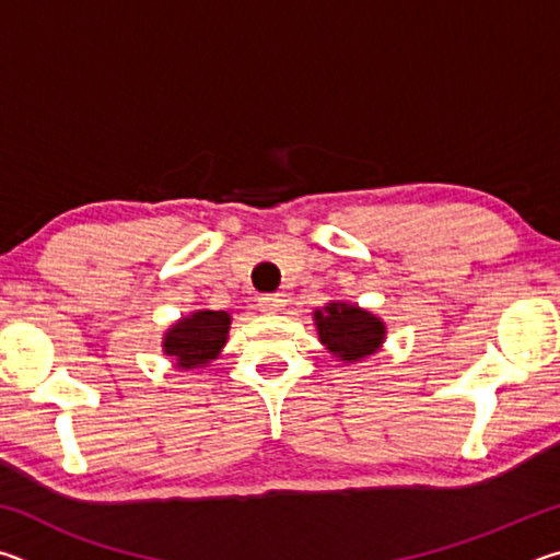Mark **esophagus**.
<instances>
[{"label": "esophagus", "mask_w": 560, "mask_h": 560, "mask_svg": "<svg viewBox=\"0 0 560 560\" xmlns=\"http://www.w3.org/2000/svg\"><path fill=\"white\" fill-rule=\"evenodd\" d=\"M283 306H287L283 293H264V296H259V308L267 311V314H277Z\"/></svg>", "instance_id": "1"}]
</instances>
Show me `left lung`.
<instances>
[{
  "label": "left lung",
  "instance_id": "obj_1",
  "mask_svg": "<svg viewBox=\"0 0 560 560\" xmlns=\"http://www.w3.org/2000/svg\"><path fill=\"white\" fill-rule=\"evenodd\" d=\"M318 336L330 353L340 360H358L377 350L383 343L385 326L373 314L348 306V303H328L324 311L314 314Z\"/></svg>",
  "mask_w": 560,
  "mask_h": 560
}]
</instances>
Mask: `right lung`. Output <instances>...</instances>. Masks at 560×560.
<instances>
[{"instance_id":"obj_1","label":"right lung","mask_w":560,"mask_h":560,"mask_svg":"<svg viewBox=\"0 0 560 560\" xmlns=\"http://www.w3.org/2000/svg\"><path fill=\"white\" fill-rule=\"evenodd\" d=\"M226 330H230V314L197 311L170 328L163 348L177 360L179 368H202L226 343Z\"/></svg>"}]
</instances>
